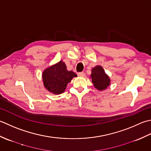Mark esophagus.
Instances as JSON below:
<instances>
[{"mask_svg": "<svg viewBox=\"0 0 151 151\" xmlns=\"http://www.w3.org/2000/svg\"><path fill=\"white\" fill-rule=\"evenodd\" d=\"M78 75L80 76V77H84L85 76V72H79L78 73Z\"/></svg>", "mask_w": 151, "mask_h": 151, "instance_id": "obj_1", "label": "esophagus"}]
</instances>
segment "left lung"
I'll use <instances>...</instances> for the list:
<instances>
[{"mask_svg": "<svg viewBox=\"0 0 151 151\" xmlns=\"http://www.w3.org/2000/svg\"><path fill=\"white\" fill-rule=\"evenodd\" d=\"M91 77L92 82L98 90H104L110 84L109 77L106 74L102 67L100 66H96L93 68Z\"/></svg>", "mask_w": 151, "mask_h": 151, "instance_id": "8db88e82", "label": "left lung"}]
</instances>
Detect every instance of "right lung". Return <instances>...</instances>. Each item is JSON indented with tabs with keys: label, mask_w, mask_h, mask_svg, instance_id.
Masks as SVG:
<instances>
[{
	"label": "right lung",
	"mask_w": 151,
	"mask_h": 151,
	"mask_svg": "<svg viewBox=\"0 0 151 151\" xmlns=\"http://www.w3.org/2000/svg\"><path fill=\"white\" fill-rule=\"evenodd\" d=\"M76 76L75 72L68 71L65 63L62 60L45 70L42 74L45 87L56 94L63 93L68 83Z\"/></svg>",
	"instance_id": "obj_1"
}]
</instances>
